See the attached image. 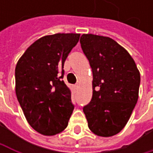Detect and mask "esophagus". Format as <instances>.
I'll list each match as a JSON object with an SVG mask.
<instances>
[{
	"label": "esophagus",
	"mask_w": 153,
	"mask_h": 153,
	"mask_svg": "<svg viewBox=\"0 0 153 153\" xmlns=\"http://www.w3.org/2000/svg\"><path fill=\"white\" fill-rule=\"evenodd\" d=\"M79 88V84L75 85V88Z\"/></svg>",
	"instance_id": "esophagus-1"
}]
</instances>
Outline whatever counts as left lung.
I'll return each instance as SVG.
<instances>
[{"label":"left lung","mask_w":153,"mask_h":153,"mask_svg":"<svg viewBox=\"0 0 153 153\" xmlns=\"http://www.w3.org/2000/svg\"><path fill=\"white\" fill-rule=\"evenodd\" d=\"M79 42L93 73L92 98L83 107L88 128L98 137H112L137 103L139 70L130 54L109 37L84 33Z\"/></svg>","instance_id":"obj_1"}]
</instances>
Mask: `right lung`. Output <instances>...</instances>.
Segmentation results:
<instances>
[{
    "label": "right lung",
    "instance_id": "1",
    "mask_svg": "<svg viewBox=\"0 0 153 153\" xmlns=\"http://www.w3.org/2000/svg\"><path fill=\"white\" fill-rule=\"evenodd\" d=\"M79 35H45L27 48L16 65V98L29 125L43 136L64 131L74 111L72 92L62 78L65 61Z\"/></svg>",
    "mask_w": 153,
    "mask_h": 153
}]
</instances>
